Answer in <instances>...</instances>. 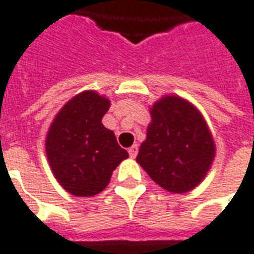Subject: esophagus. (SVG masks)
I'll use <instances>...</instances> for the list:
<instances>
[{
	"mask_svg": "<svg viewBox=\"0 0 254 254\" xmlns=\"http://www.w3.org/2000/svg\"><path fill=\"white\" fill-rule=\"evenodd\" d=\"M127 151H129V155H130V157L134 158L136 155H137V152H139V145L133 144L132 147H130V148L127 150Z\"/></svg>",
	"mask_w": 254,
	"mask_h": 254,
	"instance_id": "obj_1",
	"label": "esophagus"
}]
</instances>
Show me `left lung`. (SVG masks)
Returning <instances> with one entry per match:
<instances>
[{
  "instance_id": "1",
  "label": "left lung",
  "mask_w": 254,
  "mask_h": 254,
  "mask_svg": "<svg viewBox=\"0 0 254 254\" xmlns=\"http://www.w3.org/2000/svg\"><path fill=\"white\" fill-rule=\"evenodd\" d=\"M150 113L151 124L136 161L158 186L184 194L196 187L210 168L212 134L201 113L182 97H162Z\"/></svg>"
}]
</instances>
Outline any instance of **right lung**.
I'll return each instance as SVG.
<instances>
[{
    "label": "right lung",
    "instance_id": "1",
    "mask_svg": "<svg viewBox=\"0 0 254 254\" xmlns=\"http://www.w3.org/2000/svg\"><path fill=\"white\" fill-rule=\"evenodd\" d=\"M110 100L82 92L64 104L47 136V155L60 186L75 196H93L107 187L115 168L127 158L102 120Z\"/></svg>",
    "mask_w": 254,
    "mask_h": 254
}]
</instances>
